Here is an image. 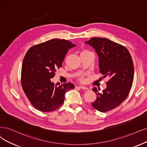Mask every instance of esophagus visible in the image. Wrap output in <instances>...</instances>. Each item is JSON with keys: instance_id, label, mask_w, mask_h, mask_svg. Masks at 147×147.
<instances>
[{"instance_id": "1", "label": "esophagus", "mask_w": 147, "mask_h": 147, "mask_svg": "<svg viewBox=\"0 0 147 147\" xmlns=\"http://www.w3.org/2000/svg\"><path fill=\"white\" fill-rule=\"evenodd\" d=\"M79 87L80 88H81V89H82V90H88V88L86 87V86H85L80 85V86H79Z\"/></svg>"}]
</instances>
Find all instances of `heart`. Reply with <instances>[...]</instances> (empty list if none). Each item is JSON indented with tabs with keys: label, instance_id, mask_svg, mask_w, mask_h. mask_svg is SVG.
I'll list each match as a JSON object with an SVG mask.
<instances>
[{
	"label": "heart",
	"instance_id": "obj_1",
	"mask_svg": "<svg viewBox=\"0 0 147 147\" xmlns=\"http://www.w3.org/2000/svg\"><path fill=\"white\" fill-rule=\"evenodd\" d=\"M85 51H86V50H82V52H81V53H82V52H85Z\"/></svg>",
	"mask_w": 147,
	"mask_h": 147
}]
</instances>
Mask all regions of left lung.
I'll use <instances>...</instances> for the list:
<instances>
[{
	"mask_svg": "<svg viewBox=\"0 0 147 147\" xmlns=\"http://www.w3.org/2000/svg\"><path fill=\"white\" fill-rule=\"evenodd\" d=\"M93 47L99 57V71L110 78L107 88L99 93L93 89L97 98L91 106L104 113L120 105L126 99L134 79V65L127 49L106 38L93 37L85 42Z\"/></svg>",
	"mask_w": 147,
	"mask_h": 147,
	"instance_id": "1",
	"label": "left lung"
}]
</instances>
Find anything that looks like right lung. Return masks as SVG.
I'll return each instance as SVG.
<instances>
[{"mask_svg":"<svg viewBox=\"0 0 147 147\" xmlns=\"http://www.w3.org/2000/svg\"><path fill=\"white\" fill-rule=\"evenodd\" d=\"M76 45L67 40L54 39L31 47L23 60L21 84L31 104L43 112L57 109L64 102L65 94L73 89L71 83L54 85L51 78L62 66L64 58Z\"/></svg>","mask_w":147,"mask_h":147,"instance_id":"obj_1","label":"right lung"}]
</instances>
